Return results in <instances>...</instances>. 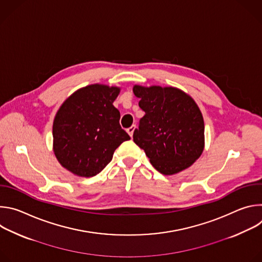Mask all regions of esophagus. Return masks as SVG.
Returning a JSON list of instances; mask_svg holds the SVG:
<instances>
[{
  "instance_id": "obj_1",
  "label": "esophagus",
  "mask_w": 262,
  "mask_h": 262,
  "mask_svg": "<svg viewBox=\"0 0 262 262\" xmlns=\"http://www.w3.org/2000/svg\"><path fill=\"white\" fill-rule=\"evenodd\" d=\"M135 129H136V125H132L129 128H127V129H126V132H127V134H128L130 137H133Z\"/></svg>"
}]
</instances>
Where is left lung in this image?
<instances>
[{
    "label": "left lung",
    "instance_id": "obj_1",
    "mask_svg": "<svg viewBox=\"0 0 262 262\" xmlns=\"http://www.w3.org/2000/svg\"><path fill=\"white\" fill-rule=\"evenodd\" d=\"M133 91L145 112L134 142L164 175L191 167L204 149V121L196 101L175 87L135 85Z\"/></svg>",
    "mask_w": 262,
    "mask_h": 262
}]
</instances>
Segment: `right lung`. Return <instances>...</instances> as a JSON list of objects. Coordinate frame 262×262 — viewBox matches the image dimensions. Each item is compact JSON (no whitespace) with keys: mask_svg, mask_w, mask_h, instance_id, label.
<instances>
[{"mask_svg":"<svg viewBox=\"0 0 262 262\" xmlns=\"http://www.w3.org/2000/svg\"><path fill=\"white\" fill-rule=\"evenodd\" d=\"M120 88L93 84L73 92L59 107L53 123V150L60 165L81 177L98 174L116 148L130 139L113 105Z\"/></svg>","mask_w":262,"mask_h":262,"instance_id":"obj_1","label":"right lung"}]
</instances>
